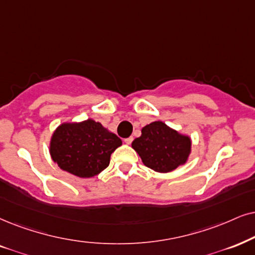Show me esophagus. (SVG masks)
I'll return each mask as SVG.
<instances>
[{
	"mask_svg": "<svg viewBox=\"0 0 255 255\" xmlns=\"http://www.w3.org/2000/svg\"><path fill=\"white\" fill-rule=\"evenodd\" d=\"M131 141H133V136H129V137L125 138V143H127V144H130Z\"/></svg>",
	"mask_w": 255,
	"mask_h": 255,
	"instance_id": "1",
	"label": "esophagus"
}]
</instances>
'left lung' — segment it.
Returning <instances> with one entry per match:
<instances>
[{
	"mask_svg": "<svg viewBox=\"0 0 255 255\" xmlns=\"http://www.w3.org/2000/svg\"><path fill=\"white\" fill-rule=\"evenodd\" d=\"M143 165L157 173L173 172L188 161L192 138L162 121H154L141 129V136L131 142Z\"/></svg>",
	"mask_w": 255,
	"mask_h": 255,
	"instance_id": "8db88e82",
	"label": "left lung"
}]
</instances>
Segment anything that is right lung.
Instances as JSON below:
<instances>
[{
	"instance_id": "obj_1",
	"label": "right lung",
	"mask_w": 255,
	"mask_h": 255,
	"mask_svg": "<svg viewBox=\"0 0 255 255\" xmlns=\"http://www.w3.org/2000/svg\"><path fill=\"white\" fill-rule=\"evenodd\" d=\"M121 144L120 137L88 119L61 124L51 134L49 153L64 172L86 179L107 168L112 153Z\"/></svg>"
}]
</instances>
